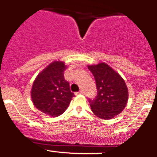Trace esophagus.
I'll return each instance as SVG.
<instances>
[{"instance_id":"1","label":"esophagus","mask_w":157,"mask_h":157,"mask_svg":"<svg viewBox=\"0 0 157 157\" xmlns=\"http://www.w3.org/2000/svg\"><path fill=\"white\" fill-rule=\"evenodd\" d=\"M83 94V90H80L79 91V92L76 93V94Z\"/></svg>"}]
</instances>
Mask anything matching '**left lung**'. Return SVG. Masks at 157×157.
Segmentation results:
<instances>
[{
  "instance_id": "8db88e82",
  "label": "left lung",
  "mask_w": 157,
  "mask_h": 157,
  "mask_svg": "<svg viewBox=\"0 0 157 157\" xmlns=\"http://www.w3.org/2000/svg\"><path fill=\"white\" fill-rule=\"evenodd\" d=\"M95 78L97 94L90 100L91 110L99 118L109 120L121 113L128 100V90L118 73L105 63L88 66Z\"/></svg>"
}]
</instances>
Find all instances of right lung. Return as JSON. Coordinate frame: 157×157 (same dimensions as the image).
I'll return each instance as SVG.
<instances>
[{
    "mask_svg": "<svg viewBox=\"0 0 157 157\" xmlns=\"http://www.w3.org/2000/svg\"><path fill=\"white\" fill-rule=\"evenodd\" d=\"M67 67L62 61H54L38 74L31 89L35 107L51 117L61 115L74 97L69 82L63 77Z\"/></svg>",
    "mask_w": 157,
    "mask_h": 157,
    "instance_id": "obj_1",
    "label": "right lung"
}]
</instances>
